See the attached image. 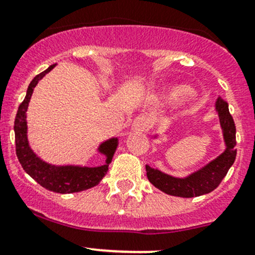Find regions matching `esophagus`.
<instances>
[{
    "instance_id": "1",
    "label": "esophagus",
    "mask_w": 255,
    "mask_h": 255,
    "mask_svg": "<svg viewBox=\"0 0 255 255\" xmlns=\"http://www.w3.org/2000/svg\"><path fill=\"white\" fill-rule=\"evenodd\" d=\"M149 120L148 118L144 116H139L133 120L131 128L133 131H137V132H147L149 130Z\"/></svg>"
}]
</instances>
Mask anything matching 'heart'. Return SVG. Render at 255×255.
<instances>
[{"mask_svg":"<svg viewBox=\"0 0 255 255\" xmlns=\"http://www.w3.org/2000/svg\"><path fill=\"white\" fill-rule=\"evenodd\" d=\"M188 94H190V92H188V90L185 89V87H176V89L171 92V98L174 101H179L185 98Z\"/></svg>","mask_w":255,"mask_h":255,"instance_id":"heart-1","label":"heart"}]
</instances>
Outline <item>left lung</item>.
Wrapping results in <instances>:
<instances>
[{
    "instance_id": "1",
    "label": "left lung",
    "mask_w": 255,
    "mask_h": 255,
    "mask_svg": "<svg viewBox=\"0 0 255 255\" xmlns=\"http://www.w3.org/2000/svg\"><path fill=\"white\" fill-rule=\"evenodd\" d=\"M215 112L219 117L223 137L225 142V149L219 154L215 159L202 166L197 171L192 172L186 177H175L172 175L165 174L158 169L146 165L147 177L154 187L161 192L170 196L182 197V198H192L207 194L214 191L227 171L231 168L236 159V127L229 112V105L220 97L215 102ZM157 135L154 136V138Z\"/></svg>"
}]
</instances>
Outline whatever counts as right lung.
<instances>
[{"label":"right lung","instance_id":"1","mask_svg":"<svg viewBox=\"0 0 255 255\" xmlns=\"http://www.w3.org/2000/svg\"><path fill=\"white\" fill-rule=\"evenodd\" d=\"M56 64H52L45 72L35 76L30 83L26 96L19 106L17 117L14 120L15 135V152L19 163L21 164L26 174H29L37 183H40L46 190L57 193H74L89 190L98 185L108 171L113 155L116 153L119 139L112 137L102 142L97 150L106 157V163L101 166H81V165H53L42 160L30 147L28 141V122H26V111H28L30 98L34 92L37 83L50 73Z\"/></svg>","mask_w":255,"mask_h":255}]
</instances>
